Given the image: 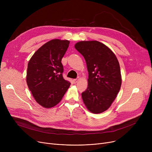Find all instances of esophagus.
Listing matches in <instances>:
<instances>
[{
    "label": "esophagus",
    "mask_w": 152,
    "mask_h": 152,
    "mask_svg": "<svg viewBox=\"0 0 152 152\" xmlns=\"http://www.w3.org/2000/svg\"><path fill=\"white\" fill-rule=\"evenodd\" d=\"M78 80H79V78H78V79H73V83H74L75 84H76V83H77Z\"/></svg>",
    "instance_id": "obj_1"
}]
</instances>
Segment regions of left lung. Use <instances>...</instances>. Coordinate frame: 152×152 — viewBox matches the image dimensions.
Returning a JSON list of instances; mask_svg holds the SVG:
<instances>
[{"mask_svg":"<svg viewBox=\"0 0 152 152\" xmlns=\"http://www.w3.org/2000/svg\"><path fill=\"white\" fill-rule=\"evenodd\" d=\"M75 47L84 57L89 72L88 87L81 94L83 102L92 113H102L111 106L121 88L118 60L107 46L97 41H81Z\"/></svg>","mask_w":152,"mask_h":152,"instance_id":"1","label":"left lung"}]
</instances>
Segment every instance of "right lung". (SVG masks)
I'll list each match as a JSON object with an SVG mask.
<instances>
[{
	"mask_svg": "<svg viewBox=\"0 0 152 152\" xmlns=\"http://www.w3.org/2000/svg\"><path fill=\"white\" fill-rule=\"evenodd\" d=\"M69 41L53 39L44 44L29 61L26 82L36 101L48 108L61 101L71 83L63 77L61 59Z\"/></svg>",
	"mask_w": 152,
	"mask_h": 152,
	"instance_id": "1",
	"label": "right lung"
}]
</instances>
